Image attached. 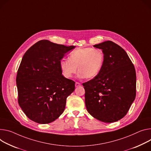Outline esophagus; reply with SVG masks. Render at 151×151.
I'll list each match as a JSON object with an SVG mask.
<instances>
[{
  "label": "esophagus",
  "instance_id": "1",
  "mask_svg": "<svg viewBox=\"0 0 151 151\" xmlns=\"http://www.w3.org/2000/svg\"><path fill=\"white\" fill-rule=\"evenodd\" d=\"M81 84L79 83H78V82H76V83H75V87H79V86H81Z\"/></svg>",
  "mask_w": 151,
  "mask_h": 151
}]
</instances>
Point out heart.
Instances as JSON below:
<instances>
[{
	"mask_svg": "<svg viewBox=\"0 0 151 151\" xmlns=\"http://www.w3.org/2000/svg\"><path fill=\"white\" fill-rule=\"evenodd\" d=\"M70 60L63 59L60 63L63 75L70 78L78 70L79 76L92 79L101 72L105 60L103 51L92 47L78 48L69 54Z\"/></svg>",
	"mask_w": 151,
	"mask_h": 151,
	"instance_id": "b5f03b06",
	"label": "heart"
}]
</instances>
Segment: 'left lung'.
Masks as SVG:
<instances>
[{"instance_id": "left-lung-1", "label": "left lung", "mask_w": 151, "mask_h": 151, "mask_svg": "<svg viewBox=\"0 0 151 151\" xmlns=\"http://www.w3.org/2000/svg\"><path fill=\"white\" fill-rule=\"evenodd\" d=\"M104 53L99 73L83 84L85 103L93 117L112 123L127 114L136 96V73L134 64L122 47L106 41L95 45Z\"/></svg>"}]
</instances>
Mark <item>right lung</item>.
I'll use <instances>...</instances> for the list:
<instances>
[{
    "label": "right lung",
    "instance_id": "obj_1",
    "mask_svg": "<svg viewBox=\"0 0 151 151\" xmlns=\"http://www.w3.org/2000/svg\"><path fill=\"white\" fill-rule=\"evenodd\" d=\"M75 47L46 40L25 52L16 77L18 103L31 120L46 124L64 112L75 83L64 77L60 63L64 54Z\"/></svg>",
    "mask_w": 151,
    "mask_h": 151
}]
</instances>
